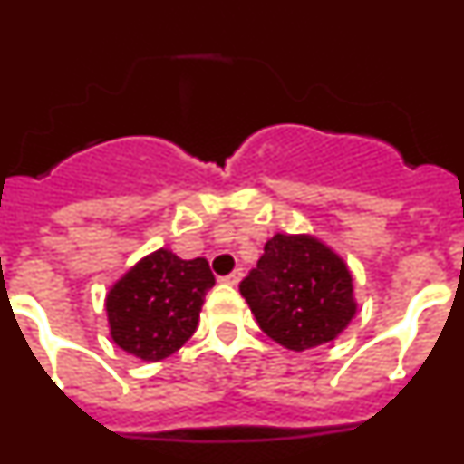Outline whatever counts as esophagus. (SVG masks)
<instances>
[{"label": "esophagus", "mask_w": 464, "mask_h": 464, "mask_svg": "<svg viewBox=\"0 0 464 464\" xmlns=\"http://www.w3.org/2000/svg\"><path fill=\"white\" fill-rule=\"evenodd\" d=\"M241 276H244V272H241V269H235V272H229L223 281L229 283V285H237V283L241 281Z\"/></svg>", "instance_id": "34e87169"}]
</instances>
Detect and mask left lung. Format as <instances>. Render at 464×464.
<instances>
[{
	"label": "left lung",
	"instance_id": "1",
	"mask_svg": "<svg viewBox=\"0 0 464 464\" xmlns=\"http://www.w3.org/2000/svg\"><path fill=\"white\" fill-rule=\"evenodd\" d=\"M239 290L260 330L290 351L337 339L355 315L351 272L309 235L272 237Z\"/></svg>",
	"mask_w": 464,
	"mask_h": 464
}]
</instances>
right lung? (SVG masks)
<instances>
[{
	"mask_svg": "<svg viewBox=\"0 0 464 464\" xmlns=\"http://www.w3.org/2000/svg\"><path fill=\"white\" fill-rule=\"evenodd\" d=\"M213 283L204 257L181 260L167 248L150 253L106 295L111 337L141 360L169 358L197 330Z\"/></svg>",
	"mask_w": 464,
	"mask_h": 464,
	"instance_id": "obj_1",
	"label": "right lung"
}]
</instances>
